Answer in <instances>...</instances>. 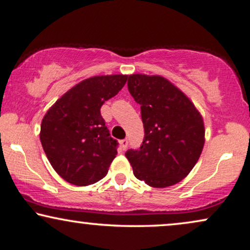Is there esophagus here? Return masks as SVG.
<instances>
[{
    "mask_svg": "<svg viewBox=\"0 0 250 250\" xmlns=\"http://www.w3.org/2000/svg\"><path fill=\"white\" fill-rule=\"evenodd\" d=\"M127 144H128L127 139H123V140H120V147H122V149H123V150H125L126 148H127Z\"/></svg>",
    "mask_w": 250,
    "mask_h": 250,
    "instance_id": "1",
    "label": "esophagus"
}]
</instances>
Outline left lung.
Instances as JSON below:
<instances>
[{
    "instance_id": "left-lung-1",
    "label": "left lung",
    "mask_w": 250,
    "mask_h": 250,
    "mask_svg": "<svg viewBox=\"0 0 250 250\" xmlns=\"http://www.w3.org/2000/svg\"><path fill=\"white\" fill-rule=\"evenodd\" d=\"M127 88L140 104L145 137L125 156L138 180L154 188L178 183L192 170L204 146L200 113L180 89L162 76L133 74Z\"/></svg>"
}]
</instances>
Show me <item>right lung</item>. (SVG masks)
I'll use <instances>...</instances> for the list:
<instances>
[{
	"mask_svg": "<svg viewBox=\"0 0 250 250\" xmlns=\"http://www.w3.org/2000/svg\"><path fill=\"white\" fill-rule=\"evenodd\" d=\"M126 81V75L87 79L46 112L40 127L42 146L54 170L68 183L84 187L106 176L119 144L111 138L101 107Z\"/></svg>",
	"mask_w": 250,
	"mask_h": 250,
	"instance_id": "add662e5",
	"label": "right lung"
}]
</instances>
